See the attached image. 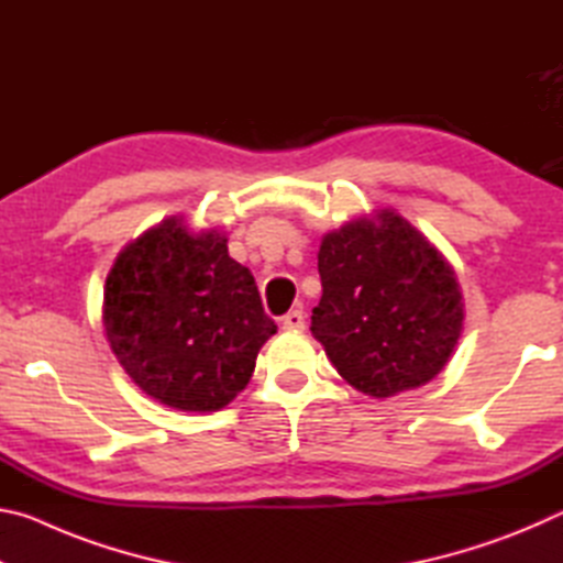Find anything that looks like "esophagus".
I'll return each mask as SVG.
<instances>
[{
    "label": "esophagus",
    "instance_id": "34e87169",
    "mask_svg": "<svg viewBox=\"0 0 563 563\" xmlns=\"http://www.w3.org/2000/svg\"><path fill=\"white\" fill-rule=\"evenodd\" d=\"M285 330H302L305 328V312L302 310H290L288 316L283 318Z\"/></svg>",
    "mask_w": 563,
    "mask_h": 563
}]
</instances>
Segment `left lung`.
I'll list each match as a JSON object with an SVG mask.
<instances>
[{
    "mask_svg": "<svg viewBox=\"0 0 563 563\" xmlns=\"http://www.w3.org/2000/svg\"><path fill=\"white\" fill-rule=\"evenodd\" d=\"M322 298L312 335L347 383L393 397L430 383L460 340L464 305L452 265L395 211L322 238Z\"/></svg>",
    "mask_w": 563,
    "mask_h": 563,
    "instance_id": "left-lung-1",
    "label": "left lung"
}]
</instances>
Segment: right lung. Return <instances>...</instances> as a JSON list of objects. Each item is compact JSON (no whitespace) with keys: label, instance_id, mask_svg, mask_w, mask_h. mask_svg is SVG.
I'll return each instance as SVG.
<instances>
[{"label":"right lung","instance_id":"1","mask_svg":"<svg viewBox=\"0 0 563 563\" xmlns=\"http://www.w3.org/2000/svg\"><path fill=\"white\" fill-rule=\"evenodd\" d=\"M225 243L166 218L123 247L103 288V328L121 367L148 397L184 412L231 402L278 330Z\"/></svg>","mask_w":563,"mask_h":563}]
</instances>
